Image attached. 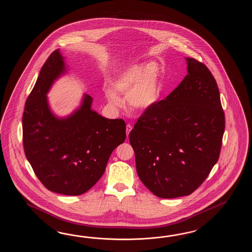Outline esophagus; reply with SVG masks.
Returning <instances> with one entry per match:
<instances>
[{"instance_id": "34e87169", "label": "esophagus", "mask_w": 252, "mask_h": 252, "mask_svg": "<svg viewBox=\"0 0 252 252\" xmlns=\"http://www.w3.org/2000/svg\"><path fill=\"white\" fill-rule=\"evenodd\" d=\"M131 129H132V126H131L130 124H127V126H126V134H127V137H128V134H129Z\"/></svg>"}]
</instances>
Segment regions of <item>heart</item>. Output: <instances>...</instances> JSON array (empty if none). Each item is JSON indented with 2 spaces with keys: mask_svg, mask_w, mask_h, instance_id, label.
<instances>
[{
  "mask_svg": "<svg viewBox=\"0 0 252 252\" xmlns=\"http://www.w3.org/2000/svg\"><path fill=\"white\" fill-rule=\"evenodd\" d=\"M112 90L106 93L108 101L114 106L121 104L117 94L126 96L128 106L135 111L151 107L159 94L158 68L154 63L135 64L115 75Z\"/></svg>",
  "mask_w": 252,
  "mask_h": 252,
  "instance_id": "b5f03b06",
  "label": "heart"
}]
</instances>
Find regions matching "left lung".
<instances>
[{
  "label": "left lung",
  "instance_id": "obj_1",
  "mask_svg": "<svg viewBox=\"0 0 252 252\" xmlns=\"http://www.w3.org/2000/svg\"><path fill=\"white\" fill-rule=\"evenodd\" d=\"M188 75L138 119L128 135L145 187L161 198L189 195L219 158L224 113L214 75L187 58Z\"/></svg>",
  "mask_w": 252,
  "mask_h": 252
}]
</instances>
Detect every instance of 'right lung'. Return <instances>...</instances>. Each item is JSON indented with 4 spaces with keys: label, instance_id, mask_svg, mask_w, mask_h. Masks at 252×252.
Returning <instances> with one entry per match:
<instances>
[{
    "label": "right lung",
    "instance_id": "right-lung-1",
    "mask_svg": "<svg viewBox=\"0 0 252 252\" xmlns=\"http://www.w3.org/2000/svg\"><path fill=\"white\" fill-rule=\"evenodd\" d=\"M65 71L64 58L56 49L43 64L25 103L23 148L45 188L64 195H80L102 177L112 152L124 143L126 124L92 110L93 98L88 94L67 117L55 116L47 94Z\"/></svg>",
    "mask_w": 252,
    "mask_h": 252
}]
</instances>
